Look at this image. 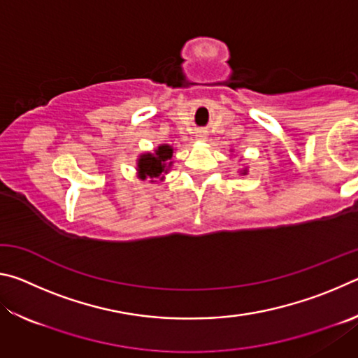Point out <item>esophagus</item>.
<instances>
[{"label": "esophagus", "instance_id": "esophagus-1", "mask_svg": "<svg viewBox=\"0 0 358 358\" xmlns=\"http://www.w3.org/2000/svg\"><path fill=\"white\" fill-rule=\"evenodd\" d=\"M196 137H197V141H201V142H207V138H208V132L205 131V129H199V131H197V134H196Z\"/></svg>", "mask_w": 358, "mask_h": 358}]
</instances>
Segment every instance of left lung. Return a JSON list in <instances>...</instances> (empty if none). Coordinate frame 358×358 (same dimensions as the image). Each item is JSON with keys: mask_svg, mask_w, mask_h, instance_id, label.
<instances>
[{"mask_svg": "<svg viewBox=\"0 0 358 358\" xmlns=\"http://www.w3.org/2000/svg\"><path fill=\"white\" fill-rule=\"evenodd\" d=\"M240 175H248V167L246 166L243 169H240Z\"/></svg>", "mask_w": 358, "mask_h": 358, "instance_id": "1", "label": "left lung"}]
</instances>
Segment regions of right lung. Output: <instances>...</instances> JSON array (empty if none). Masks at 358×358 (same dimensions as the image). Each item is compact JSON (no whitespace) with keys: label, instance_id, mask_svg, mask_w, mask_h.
I'll return each instance as SVG.
<instances>
[{"label":"right lung","instance_id":"add662e5","mask_svg":"<svg viewBox=\"0 0 358 358\" xmlns=\"http://www.w3.org/2000/svg\"><path fill=\"white\" fill-rule=\"evenodd\" d=\"M175 148L169 143H161L153 151L138 155L137 157V178L150 180V183H161L164 181L166 175L171 172L173 166Z\"/></svg>","mask_w":358,"mask_h":358}]
</instances>
